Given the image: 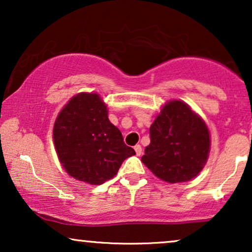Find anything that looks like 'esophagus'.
I'll return each mask as SVG.
<instances>
[{
    "instance_id": "34e87169",
    "label": "esophagus",
    "mask_w": 252,
    "mask_h": 252,
    "mask_svg": "<svg viewBox=\"0 0 252 252\" xmlns=\"http://www.w3.org/2000/svg\"><path fill=\"white\" fill-rule=\"evenodd\" d=\"M134 150H135V153L137 156H140L141 154H142V147L140 146V144H136L135 147H134Z\"/></svg>"
}]
</instances>
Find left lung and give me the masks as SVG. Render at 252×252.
<instances>
[{
	"mask_svg": "<svg viewBox=\"0 0 252 252\" xmlns=\"http://www.w3.org/2000/svg\"><path fill=\"white\" fill-rule=\"evenodd\" d=\"M210 153V133L201 117L186 103L170 101L150 126V144L141 158L161 180H191L203 170Z\"/></svg>",
	"mask_w": 252,
	"mask_h": 252,
	"instance_id": "8db88e82",
	"label": "left lung"
}]
</instances>
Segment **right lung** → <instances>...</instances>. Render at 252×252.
<instances>
[{"label": "right lung", "instance_id": "1", "mask_svg": "<svg viewBox=\"0 0 252 252\" xmlns=\"http://www.w3.org/2000/svg\"><path fill=\"white\" fill-rule=\"evenodd\" d=\"M57 156L68 175L89 185L115 177L123 161L135 155L110 123L98 94L80 93L62 109L54 125Z\"/></svg>", "mask_w": 252, "mask_h": 252}]
</instances>
